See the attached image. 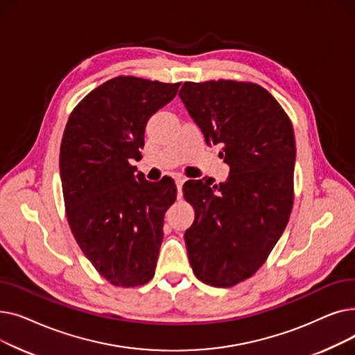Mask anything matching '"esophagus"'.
<instances>
[{
  "instance_id": "esophagus-1",
  "label": "esophagus",
  "mask_w": 355,
  "mask_h": 355,
  "mask_svg": "<svg viewBox=\"0 0 355 355\" xmlns=\"http://www.w3.org/2000/svg\"><path fill=\"white\" fill-rule=\"evenodd\" d=\"M184 181H185V180H182V178H177V180H175V185H177V193H178V198H181V196H182V185H184Z\"/></svg>"
}]
</instances>
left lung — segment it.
<instances>
[{"label":"left lung","instance_id":"1","mask_svg":"<svg viewBox=\"0 0 355 355\" xmlns=\"http://www.w3.org/2000/svg\"><path fill=\"white\" fill-rule=\"evenodd\" d=\"M207 145L230 166L225 184H184L196 213L185 232L201 282L232 288L253 276L282 236L293 206L295 135L284 107L252 82H185L178 92Z\"/></svg>","mask_w":355,"mask_h":355}]
</instances>
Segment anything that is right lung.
Instances as JSON below:
<instances>
[{"instance_id": "add662e5", "label": "right lung", "mask_w": 355, "mask_h": 355, "mask_svg": "<svg viewBox=\"0 0 355 355\" xmlns=\"http://www.w3.org/2000/svg\"><path fill=\"white\" fill-rule=\"evenodd\" d=\"M180 85L114 78L87 93L66 123L60 177L69 226L114 286H141L155 273L164 216L177 189L173 181H146L129 159L141 157L148 119Z\"/></svg>"}]
</instances>
